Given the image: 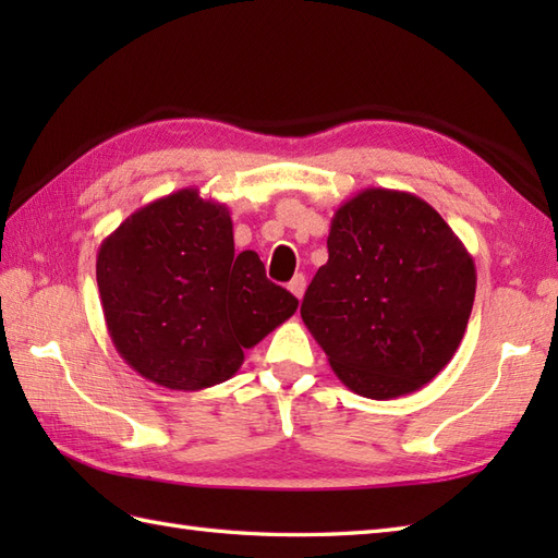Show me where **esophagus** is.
<instances>
[{"label": "esophagus", "instance_id": "obj_1", "mask_svg": "<svg viewBox=\"0 0 558 558\" xmlns=\"http://www.w3.org/2000/svg\"><path fill=\"white\" fill-rule=\"evenodd\" d=\"M288 288H290V292L294 294V298L302 300V294H304V290H306V278L300 272V276H294V278L290 280Z\"/></svg>", "mask_w": 558, "mask_h": 558}]
</instances>
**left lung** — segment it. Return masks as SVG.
<instances>
[{
    "mask_svg": "<svg viewBox=\"0 0 558 558\" xmlns=\"http://www.w3.org/2000/svg\"><path fill=\"white\" fill-rule=\"evenodd\" d=\"M475 288V260L426 201L369 186L336 210L300 312L342 384L390 400L453 360Z\"/></svg>",
    "mask_w": 558,
    "mask_h": 558,
    "instance_id": "1",
    "label": "left lung"
}]
</instances>
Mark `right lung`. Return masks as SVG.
I'll return each mask as SVG.
<instances>
[{
    "label": "right lung",
    "instance_id": "add662e5",
    "mask_svg": "<svg viewBox=\"0 0 558 558\" xmlns=\"http://www.w3.org/2000/svg\"><path fill=\"white\" fill-rule=\"evenodd\" d=\"M96 278L120 357L170 390L228 381L298 298L270 282L256 252L234 254L225 204L180 189L132 213L98 248Z\"/></svg>",
    "mask_w": 558,
    "mask_h": 558
}]
</instances>
